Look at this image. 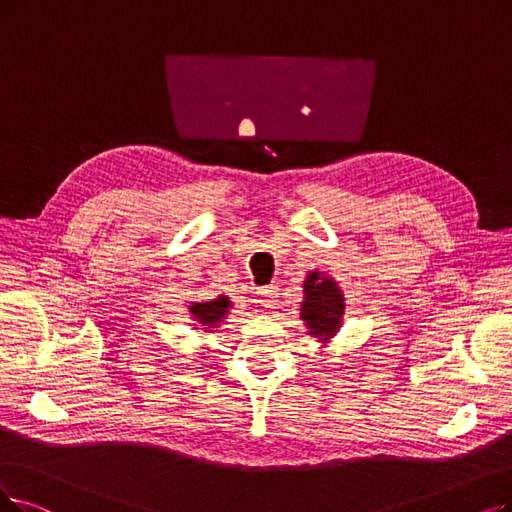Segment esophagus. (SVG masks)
<instances>
[{"instance_id":"obj_1","label":"esophagus","mask_w":512,"mask_h":512,"mask_svg":"<svg viewBox=\"0 0 512 512\" xmlns=\"http://www.w3.org/2000/svg\"><path fill=\"white\" fill-rule=\"evenodd\" d=\"M277 285H269V288H262L260 290V306H264V309H275L277 306Z\"/></svg>"}]
</instances>
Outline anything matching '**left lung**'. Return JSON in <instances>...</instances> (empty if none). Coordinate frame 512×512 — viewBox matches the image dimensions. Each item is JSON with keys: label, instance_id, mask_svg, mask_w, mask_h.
<instances>
[{"label": "left lung", "instance_id": "left-lung-1", "mask_svg": "<svg viewBox=\"0 0 512 512\" xmlns=\"http://www.w3.org/2000/svg\"><path fill=\"white\" fill-rule=\"evenodd\" d=\"M306 300L302 302V319L309 323L311 334L330 338L340 325L344 313V298L336 281L311 273L304 281Z\"/></svg>", "mask_w": 512, "mask_h": 512}]
</instances>
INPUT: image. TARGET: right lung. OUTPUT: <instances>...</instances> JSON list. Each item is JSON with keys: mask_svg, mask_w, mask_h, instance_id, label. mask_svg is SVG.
I'll use <instances>...</instances> for the list:
<instances>
[{"mask_svg": "<svg viewBox=\"0 0 512 512\" xmlns=\"http://www.w3.org/2000/svg\"><path fill=\"white\" fill-rule=\"evenodd\" d=\"M227 309H229V300L220 296L212 302H195L191 306V313L201 321V323H208V325H214L216 321L222 319V315H227Z\"/></svg>", "mask_w": 512, "mask_h": 512, "instance_id": "add662e5", "label": "right lung"}]
</instances>
